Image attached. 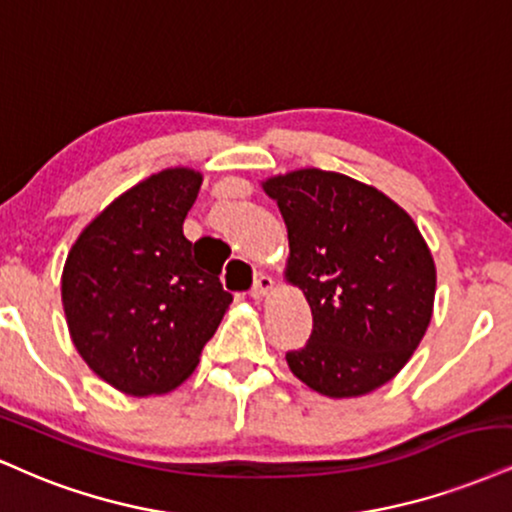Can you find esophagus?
I'll use <instances>...</instances> for the list:
<instances>
[{"label":"esophagus","mask_w":512,"mask_h":512,"mask_svg":"<svg viewBox=\"0 0 512 512\" xmlns=\"http://www.w3.org/2000/svg\"><path fill=\"white\" fill-rule=\"evenodd\" d=\"M273 287H275V282H273V278H270V275L258 273L256 280H254V287H251V297L263 299L268 292H273Z\"/></svg>","instance_id":"1"}]
</instances>
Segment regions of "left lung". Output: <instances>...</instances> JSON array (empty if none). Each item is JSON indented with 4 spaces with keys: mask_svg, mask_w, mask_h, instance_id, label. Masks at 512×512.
I'll list each match as a JSON object with an SVG mask.
<instances>
[{
    "mask_svg": "<svg viewBox=\"0 0 512 512\" xmlns=\"http://www.w3.org/2000/svg\"><path fill=\"white\" fill-rule=\"evenodd\" d=\"M290 239L285 278L304 292L314 330L285 354L328 398L381 388L410 362L434 314L436 266L398 203L340 172L297 170L263 182Z\"/></svg>",
    "mask_w": 512,
    "mask_h": 512,
    "instance_id": "left-lung-1",
    "label": "left lung"
}]
</instances>
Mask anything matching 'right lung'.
<instances>
[{"label":"right lung","mask_w":512,"mask_h":512,"mask_svg":"<svg viewBox=\"0 0 512 512\" xmlns=\"http://www.w3.org/2000/svg\"><path fill=\"white\" fill-rule=\"evenodd\" d=\"M203 177L162 170L114 198L66 256L62 304L78 354L126 395H160L196 369L232 294L184 237Z\"/></svg>","instance_id":"obj_1"}]
</instances>
